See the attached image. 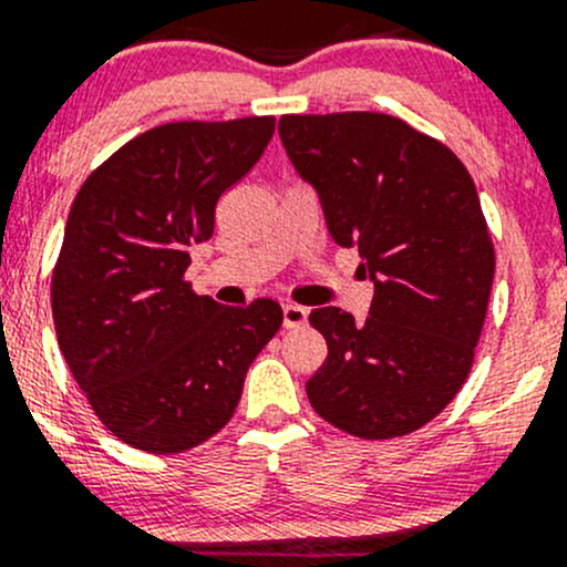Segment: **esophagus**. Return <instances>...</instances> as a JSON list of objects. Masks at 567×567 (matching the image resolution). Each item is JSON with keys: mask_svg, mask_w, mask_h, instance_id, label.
<instances>
[{"mask_svg": "<svg viewBox=\"0 0 567 567\" xmlns=\"http://www.w3.org/2000/svg\"><path fill=\"white\" fill-rule=\"evenodd\" d=\"M308 321V310L302 306H295V302H286L284 306V327L286 330H297Z\"/></svg>", "mask_w": 567, "mask_h": 567, "instance_id": "esophagus-1", "label": "esophagus"}]
</instances>
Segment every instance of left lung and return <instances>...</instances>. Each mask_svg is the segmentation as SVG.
<instances>
[{"label": "left lung", "mask_w": 567, "mask_h": 567, "mask_svg": "<svg viewBox=\"0 0 567 567\" xmlns=\"http://www.w3.org/2000/svg\"><path fill=\"white\" fill-rule=\"evenodd\" d=\"M278 135L332 240L357 248L375 286L364 324L334 306L310 313L330 349L306 383L310 405L349 435H408L452 403L484 327L495 248L476 184L394 115H284Z\"/></svg>", "instance_id": "left-lung-1"}]
</instances>
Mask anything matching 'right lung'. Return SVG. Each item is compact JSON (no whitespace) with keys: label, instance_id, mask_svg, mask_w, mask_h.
Returning <instances> with one entry per match:
<instances>
[{"label":"right lung","instance_id":"add662e5","mask_svg":"<svg viewBox=\"0 0 567 567\" xmlns=\"http://www.w3.org/2000/svg\"><path fill=\"white\" fill-rule=\"evenodd\" d=\"M272 132V115L156 126L72 203L51 286L59 349L100 422L140 452L178 454L216 435L281 327L276 300L224 308L184 281L218 197Z\"/></svg>","mask_w":567,"mask_h":567}]
</instances>
